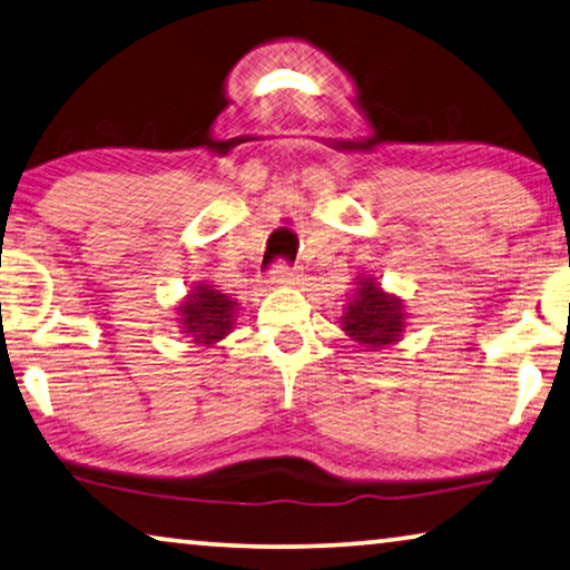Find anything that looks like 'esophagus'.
<instances>
[{"mask_svg":"<svg viewBox=\"0 0 570 570\" xmlns=\"http://www.w3.org/2000/svg\"><path fill=\"white\" fill-rule=\"evenodd\" d=\"M268 282H271V284H276V286L296 284V268H294V266H288V263H284V261H276L274 266H271Z\"/></svg>","mask_w":570,"mask_h":570,"instance_id":"1","label":"esophagus"}]
</instances>
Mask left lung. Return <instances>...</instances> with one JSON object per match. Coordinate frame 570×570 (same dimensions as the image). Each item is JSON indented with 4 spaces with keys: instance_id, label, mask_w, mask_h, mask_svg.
Instances as JSON below:
<instances>
[{
    "instance_id": "8db88e82",
    "label": "left lung",
    "mask_w": 570,
    "mask_h": 570,
    "mask_svg": "<svg viewBox=\"0 0 570 570\" xmlns=\"http://www.w3.org/2000/svg\"><path fill=\"white\" fill-rule=\"evenodd\" d=\"M343 330L371 351L396 343L404 333L402 299L386 294L376 278H358V288L347 299Z\"/></svg>"
}]
</instances>
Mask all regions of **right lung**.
Masks as SVG:
<instances>
[{"label":"right lung","instance_id":"right-lung-1","mask_svg":"<svg viewBox=\"0 0 570 570\" xmlns=\"http://www.w3.org/2000/svg\"><path fill=\"white\" fill-rule=\"evenodd\" d=\"M237 302L207 284H197L178 304V327L197 345H212L233 330Z\"/></svg>","mask_w":570,"mask_h":570}]
</instances>
